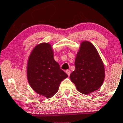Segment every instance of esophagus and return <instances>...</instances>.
I'll list each match as a JSON object with an SVG mask.
<instances>
[{
  "instance_id": "esophagus-1",
  "label": "esophagus",
  "mask_w": 123,
  "mask_h": 123,
  "mask_svg": "<svg viewBox=\"0 0 123 123\" xmlns=\"http://www.w3.org/2000/svg\"><path fill=\"white\" fill-rule=\"evenodd\" d=\"M65 72L67 73V75H68V76H70V74H71V71H70L69 70H66Z\"/></svg>"
}]
</instances>
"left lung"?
<instances>
[{"label":"left lung","mask_w":123,"mask_h":123,"mask_svg":"<svg viewBox=\"0 0 123 123\" xmlns=\"http://www.w3.org/2000/svg\"><path fill=\"white\" fill-rule=\"evenodd\" d=\"M75 66L70 79L78 91L88 94L101 87L105 80V67L98 50L90 42H81Z\"/></svg>","instance_id":"left-lung-1"}]
</instances>
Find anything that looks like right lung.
Listing matches in <instances>:
<instances>
[{"label": "right lung", "mask_w": 123, "mask_h": 123, "mask_svg": "<svg viewBox=\"0 0 123 123\" xmlns=\"http://www.w3.org/2000/svg\"><path fill=\"white\" fill-rule=\"evenodd\" d=\"M27 76L33 90L49 99L57 92L59 84L68 75L55 61L51 44L42 43L31 52L27 64Z\"/></svg>", "instance_id": "add662e5"}]
</instances>
